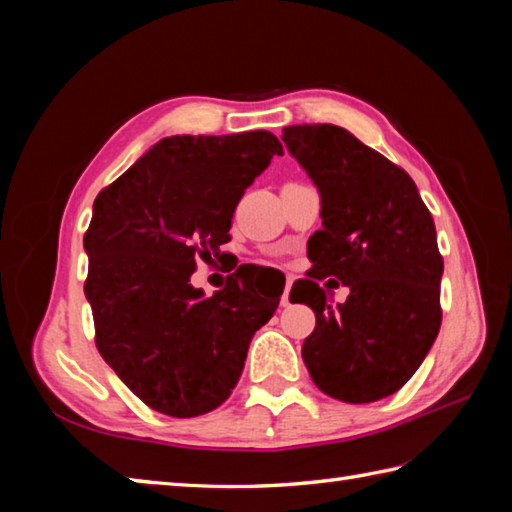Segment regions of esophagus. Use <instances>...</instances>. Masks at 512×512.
Here are the masks:
<instances>
[{
    "instance_id": "1",
    "label": "esophagus",
    "mask_w": 512,
    "mask_h": 512,
    "mask_svg": "<svg viewBox=\"0 0 512 512\" xmlns=\"http://www.w3.org/2000/svg\"><path fill=\"white\" fill-rule=\"evenodd\" d=\"M291 280H287V284H284V293H282V298H280V305L282 307H289L291 305V298H289V293H291Z\"/></svg>"
}]
</instances>
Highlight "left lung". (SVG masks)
<instances>
[{"label": "left lung", "instance_id": "8db88e82", "mask_svg": "<svg viewBox=\"0 0 512 512\" xmlns=\"http://www.w3.org/2000/svg\"><path fill=\"white\" fill-rule=\"evenodd\" d=\"M282 142L314 180L323 219L307 244L314 268L291 289L316 314L302 359L334 400L377 402L413 377L438 336L436 225L409 173L345 128L287 126ZM325 276L351 289L343 306L326 302Z\"/></svg>", "mask_w": 512, "mask_h": 512}]
</instances>
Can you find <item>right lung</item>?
<instances>
[{
  "label": "right lung",
  "instance_id": "obj_1",
  "mask_svg": "<svg viewBox=\"0 0 512 512\" xmlns=\"http://www.w3.org/2000/svg\"><path fill=\"white\" fill-rule=\"evenodd\" d=\"M282 155L268 131L171 135L101 189L83 237L97 348L151 409L196 418L237 386L248 345L280 305L235 271L205 298L189 277L196 259L230 241L246 187ZM259 289V287H257Z\"/></svg>",
  "mask_w": 512,
  "mask_h": 512
}]
</instances>
